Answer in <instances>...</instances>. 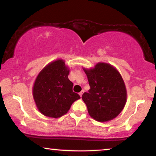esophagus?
Returning a JSON list of instances; mask_svg holds the SVG:
<instances>
[{"mask_svg":"<svg viewBox=\"0 0 156 156\" xmlns=\"http://www.w3.org/2000/svg\"><path fill=\"white\" fill-rule=\"evenodd\" d=\"M83 93H84V90H82V91H81L80 93H79V95H80V97H82V95H83Z\"/></svg>","mask_w":156,"mask_h":156,"instance_id":"34e87169","label":"esophagus"}]
</instances>
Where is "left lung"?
Segmentation results:
<instances>
[{"label":"left lung","instance_id":"obj_1","mask_svg":"<svg viewBox=\"0 0 156 156\" xmlns=\"http://www.w3.org/2000/svg\"><path fill=\"white\" fill-rule=\"evenodd\" d=\"M90 89L82 95L88 114L98 122L115 119L126 102V89L119 72L107 63H98L94 68H83Z\"/></svg>","mask_w":156,"mask_h":156}]
</instances>
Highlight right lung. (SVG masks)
Masks as SVG:
<instances>
[{
    "label": "right lung",
    "instance_id": "add662e5",
    "mask_svg": "<svg viewBox=\"0 0 156 156\" xmlns=\"http://www.w3.org/2000/svg\"><path fill=\"white\" fill-rule=\"evenodd\" d=\"M69 72L65 61L57 59L46 66L37 76L32 95L38 110L46 117H61L80 98L73 91V84L68 78Z\"/></svg>",
    "mask_w": 156,
    "mask_h": 156
}]
</instances>
